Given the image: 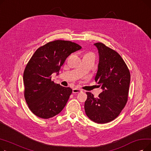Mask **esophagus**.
Masks as SVG:
<instances>
[{"mask_svg":"<svg viewBox=\"0 0 151 151\" xmlns=\"http://www.w3.org/2000/svg\"><path fill=\"white\" fill-rule=\"evenodd\" d=\"M83 91L80 89H78V88H74L73 89V93H79V92H81Z\"/></svg>","mask_w":151,"mask_h":151,"instance_id":"1","label":"esophagus"}]
</instances>
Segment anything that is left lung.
I'll list each match as a JSON object with an SVG mask.
<instances>
[{"label": "left lung", "mask_w": 151, "mask_h": 151, "mask_svg": "<svg viewBox=\"0 0 151 151\" xmlns=\"http://www.w3.org/2000/svg\"><path fill=\"white\" fill-rule=\"evenodd\" d=\"M99 55L97 72L95 81L103 91L95 98L86 92L85 112L90 119L105 124L116 119L125 106L128 99L130 74L125 62L114 50L102 43H95Z\"/></svg>", "instance_id": "obj_1"}]
</instances>
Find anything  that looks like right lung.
I'll list each match as a JSON object with an SVG mask.
<instances>
[{
    "label": "right lung",
    "instance_id": "obj_1",
    "mask_svg": "<svg viewBox=\"0 0 151 151\" xmlns=\"http://www.w3.org/2000/svg\"><path fill=\"white\" fill-rule=\"evenodd\" d=\"M81 49L75 43L55 40L40 47L32 56L24 71L23 81L26 103L35 115L49 119L65 106L72 89L55 84L51 75H58L68 55Z\"/></svg>",
    "mask_w": 151,
    "mask_h": 151
}]
</instances>
